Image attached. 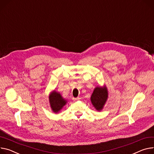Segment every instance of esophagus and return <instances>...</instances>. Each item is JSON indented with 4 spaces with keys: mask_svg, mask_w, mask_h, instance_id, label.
<instances>
[{
    "mask_svg": "<svg viewBox=\"0 0 154 154\" xmlns=\"http://www.w3.org/2000/svg\"><path fill=\"white\" fill-rule=\"evenodd\" d=\"M80 99V98L79 97H77V98H73V100H75V101H76V100H79Z\"/></svg>",
    "mask_w": 154,
    "mask_h": 154,
    "instance_id": "1",
    "label": "esophagus"
}]
</instances>
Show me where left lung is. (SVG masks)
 <instances>
[{"mask_svg":"<svg viewBox=\"0 0 154 154\" xmlns=\"http://www.w3.org/2000/svg\"><path fill=\"white\" fill-rule=\"evenodd\" d=\"M108 97L109 92L106 85L96 86L94 88L91 96V102L96 110L100 112L103 109Z\"/></svg>","mask_w":154,"mask_h":154,"instance_id":"1","label":"left lung"}]
</instances>
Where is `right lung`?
I'll use <instances>...</instances> for the list:
<instances>
[{
	"label": "right lung",
	"mask_w": 154,
	"mask_h": 154,
	"mask_svg": "<svg viewBox=\"0 0 154 154\" xmlns=\"http://www.w3.org/2000/svg\"><path fill=\"white\" fill-rule=\"evenodd\" d=\"M49 100L51 110L55 113L60 112L68 102V100L62 97L61 94L55 90L50 93Z\"/></svg>",
	"instance_id": "right-lung-1"
}]
</instances>
